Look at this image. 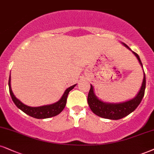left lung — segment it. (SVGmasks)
<instances>
[{"mask_svg": "<svg viewBox=\"0 0 154 154\" xmlns=\"http://www.w3.org/2000/svg\"><path fill=\"white\" fill-rule=\"evenodd\" d=\"M126 48L131 51L129 47L126 44L122 43ZM132 53L135 55L139 62L140 65L143 68V65L140 59L139 56L135 52L132 51ZM146 88V75L143 71V79L142 82L141 87L139 91L136 94V96L132 99L126 100V101L121 102V103H108L100 100L94 93V86L91 84V88L88 95V103L91 111L96 115L98 116L104 118V119H111V120H119L122 118L129 115L131 113L135 110L138 106L139 105L144 96Z\"/></svg>", "mask_w": 154, "mask_h": 154, "instance_id": "obj_1", "label": "left lung"}]
</instances>
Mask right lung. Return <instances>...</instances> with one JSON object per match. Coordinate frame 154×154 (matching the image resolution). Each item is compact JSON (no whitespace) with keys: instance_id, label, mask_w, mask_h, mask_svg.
I'll return each instance as SVG.
<instances>
[{"instance_id":"add662e5","label":"right lung","mask_w":154,"mask_h":154,"mask_svg":"<svg viewBox=\"0 0 154 154\" xmlns=\"http://www.w3.org/2000/svg\"><path fill=\"white\" fill-rule=\"evenodd\" d=\"M75 86H76V84H74L73 86H70L69 88L66 89L64 94L61 96V98H60V100H58L56 103L50 104V105L38 106V107H31V106H28L26 105V104L23 103L13 94L11 86V74L8 80L9 92H10L13 103L16 104V106L19 109L23 111L25 113L30 116L38 119H48V118L56 116L59 114L60 112L63 110L64 108H65L68 94Z\"/></svg>"}]
</instances>
